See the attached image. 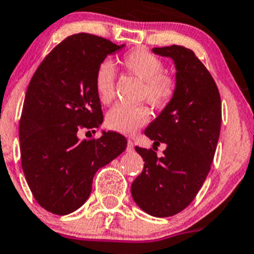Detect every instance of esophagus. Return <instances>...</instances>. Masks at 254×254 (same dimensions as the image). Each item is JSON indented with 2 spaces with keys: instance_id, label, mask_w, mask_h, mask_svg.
<instances>
[{
  "instance_id": "obj_1",
  "label": "esophagus",
  "mask_w": 254,
  "mask_h": 254,
  "mask_svg": "<svg viewBox=\"0 0 254 254\" xmlns=\"http://www.w3.org/2000/svg\"><path fill=\"white\" fill-rule=\"evenodd\" d=\"M127 152H132V151H134V142H132L131 140H127Z\"/></svg>"
}]
</instances>
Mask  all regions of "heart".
<instances>
[{
	"mask_svg": "<svg viewBox=\"0 0 254 254\" xmlns=\"http://www.w3.org/2000/svg\"><path fill=\"white\" fill-rule=\"evenodd\" d=\"M122 64L131 74L144 80V97L155 107L169 104L176 93V82L170 75L164 74L162 62L147 52L136 48L123 56ZM94 88L103 104L112 102L115 88V69L112 62L105 61L97 68ZM150 120L149 108L115 105L107 114L105 124L109 129L120 134L131 135Z\"/></svg>",
	"mask_w": 254,
	"mask_h": 254,
	"instance_id": "heart-1",
	"label": "heart"
}]
</instances>
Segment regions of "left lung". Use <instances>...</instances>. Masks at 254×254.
<instances>
[{"label":"left lung","mask_w":254,"mask_h":254,"mask_svg":"<svg viewBox=\"0 0 254 254\" xmlns=\"http://www.w3.org/2000/svg\"><path fill=\"white\" fill-rule=\"evenodd\" d=\"M152 53L172 59L176 93L145 130L154 145H166L164 156L135 147L145 164L131 184V196L147 215L170 217L192 202L210 172L220 137L221 98L191 49L174 44Z\"/></svg>","instance_id":"left-lung-1"}]
</instances>
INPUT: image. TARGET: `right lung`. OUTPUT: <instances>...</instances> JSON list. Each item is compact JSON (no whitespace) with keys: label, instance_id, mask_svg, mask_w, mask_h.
<instances>
[{"label":"right lung","instance_id":"add662e5","mask_svg":"<svg viewBox=\"0 0 254 254\" xmlns=\"http://www.w3.org/2000/svg\"><path fill=\"white\" fill-rule=\"evenodd\" d=\"M125 47L102 37H67L46 57L32 77L19 122L24 177L37 202L54 215L77 211L92 192L100 167L119 156L127 141L115 131L80 140V129L103 123L94 88L97 68Z\"/></svg>","mask_w":254,"mask_h":254}]
</instances>
